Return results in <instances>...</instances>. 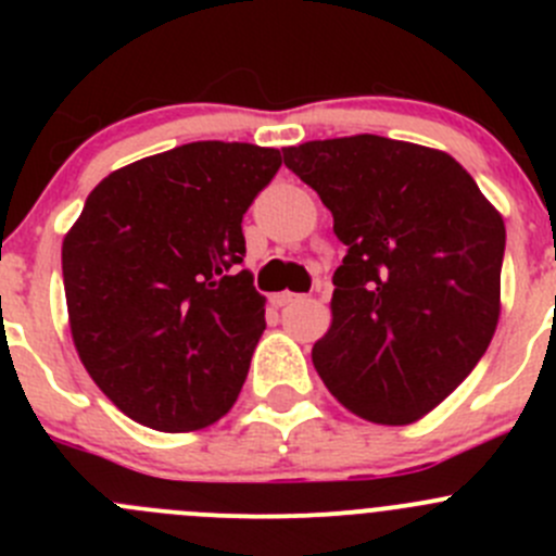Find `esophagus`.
<instances>
[{
    "mask_svg": "<svg viewBox=\"0 0 556 556\" xmlns=\"http://www.w3.org/2000/svg\"><path fill=\"white\" fill-rule=\"evenodd\" d=\"M274 306H290V304H295V301H301V295L299 293H288V290H285V293H277L274 295Z\"/></svg>",
    "mask_w": 556,
    "mask_h": 556,
    "instance_id": "34e87169",
    "label": "esophagus"
}]
</instances>
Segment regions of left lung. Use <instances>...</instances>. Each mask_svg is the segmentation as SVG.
<instances>
[{"instance_id": "8db88e82", "label": "left lung", "mask_w": 556, "mask_h": 556, "mask_svg": "<svg viewBox=\"0 0 556 556\" xmlns=\"http://www.w3.org/2000/svg\"><path fill=\"white\" fill-rule=\"evenodd\" d=\"M282 155L346 244L333 274V323L312 350L319 379L368 422H417L457 390L495 336L501 212L452 155L422 144L357 134Z\"/></svg>"}]
</instances>
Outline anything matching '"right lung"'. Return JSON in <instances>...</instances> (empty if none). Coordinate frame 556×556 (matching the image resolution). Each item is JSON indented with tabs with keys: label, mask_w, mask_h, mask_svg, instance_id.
Wrapping results in <instances>:
<instances>
[{
	"label": "right lung",
	"mask_w": 556,
	"mask_h": 556,
	"mask_svg": "<svg viewBox=\"0 0 556 556\" xmlns=\"http://www.w3.org/2000/svg\"><path fill=\"white\" fill-rule=\"evenodd\" d=\"M279 166L274 148L182 144L104 177L64 237L77 355L134 422L188 433L237 401L266 328L242 217Z\"/></svg>",
	"instance_id": "add662e5"
}]
</instances>
